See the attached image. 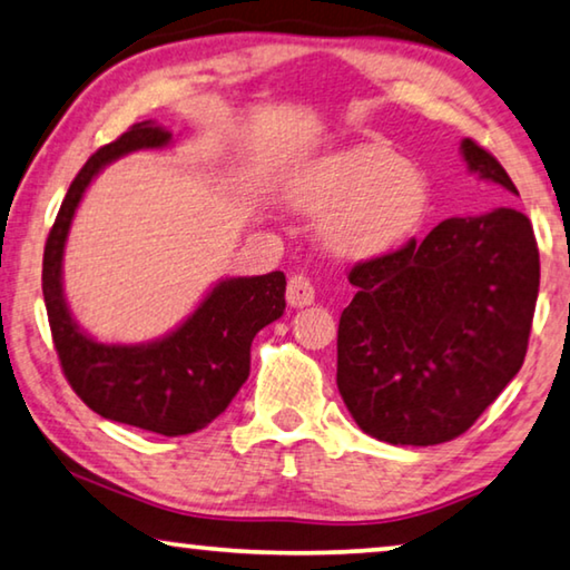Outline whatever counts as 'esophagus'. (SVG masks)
Returning a JSON list of instances; mask_svg holds the SVG:
<instances>
[{"label": "esophagus", "mask_w": 570, "mask_h": 570, "mask_svg": "<svg viewBox=\"0 0 570 570\" xmlns=\"http://www.w3.org/2000/svg\"><path fill=\"white\" fill-rule=\"evenodd\" d=\"M286 302L292 304V307L302 309V307H309L314 302V286L307 276L296 274L288 278V286H286Z\"/></svg>", "instance_id": "esophagus-1"}]
</instances>
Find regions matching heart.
<instances>
[{"label":"heart","mask_w":570,"mask_h":570,"mask_svg":"<svg viewBox=\"0 0 570 570\" xmlns=\"http://www.w3.org/2000/svg\"><path fill=\"white\" fill-rule=\"evenodd\" d=\"M294 207L322 219L327 248L379 258L402 248L430 215V178L381 142H358L302 168L288 184Z\"/></svg>","instance_id":"obj_1"}]
</instances>
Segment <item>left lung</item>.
I'll use <instances>...</instances> for the list:
<instances>
[{"label": "left lung", "mask_w": 570, "mask_h": 570, "mask_svg": "<svg viewBox=\"0 0 570 570\" xmlns=\"http://www.w3.org/2000/svg\"><path fill=\"white\" fill-rule=\"evenodd\" d=\"M469 171L517 194L471 138ZM337 389L371 438L438 445L463 435L522 368L540 288L530 219L512 207L443 219L424 240L351 268Z\"/></svg>", "instance_id": "left-lung-1"}]
</instances>
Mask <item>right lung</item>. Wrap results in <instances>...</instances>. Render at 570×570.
<instances>
[{
    "label": "right lung",
    "instance_id": "right-lung-1",
    "mask_svg": "<svg viewBox=\"0 0 570 570\" xmlns=\"http://www.w3.org/2000/svg\"><path fill=\"white\" fill-rule=\"evenodd\" d=\"M171 132L132 125L99 148L68 186L42 253V296L68 384L105 420L176 438L219 417L250 373V343L284 314L286 276L223 278L171 333L138 345L99 343L73 320L63 294V253L83 191L101 168L132 150L168 148Z\"/></svg>",
    "mask_w": 570,
    "mask_h": 570
}]
</instances>
